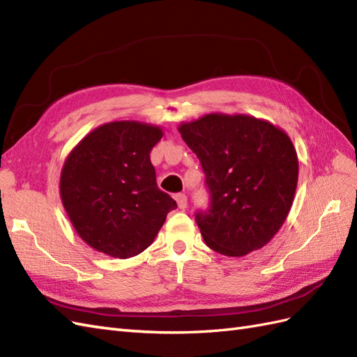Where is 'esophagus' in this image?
<instances>
[{
  "mask_svg": "<svg viewBox=\"0 0 357 357\" xmlns=\"http://www.w3.org/2000/svg\"><path fill=\"white\" fill-rule=\"evenodd\" d=\"M174 198H176V201H177L178 208L185 210V208L188 207V197H186L185 194H177Z\"/></svg>",
  "mask_w": 357,
  "mask_h": 357,
  "instance_id": "34e87169",
  "label": "esophagus"
}]
</instances>
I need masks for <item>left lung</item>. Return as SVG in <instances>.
Wrapping results in <instances>:
<instances>
[{
	"label": "left lung",
	"mask_w": 357,
	"mask_h": 357,
	"mask_svg": "<svg viewBox=\"0 0 357 357\" xmlns=\"http://www.w3.org/2000/svg\"><path fill=\"white\" fill-rule=\"evenodd\" d=\"M178 132L210 190V208L195 218L206 245L227 257L266 246L296 194L298 159L290 137L267 120L220 112L181 123Z\"/></svg>",
	"instance_id": "left-lung-1"
}]
</instances>
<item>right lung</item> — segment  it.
I'll return each instance as SVG.
<instances>
[{
  "label": "right lung",
  "instance_id": "add662e5",
  "mask_svg": "<svg viewBox=\"0 0 357 357\" xmlns=\"http://www.w3.org/2000/svg\"><path fill=\"white\" fill-rule=\"evenodd\" d=\"M163 137L155 124L124 120L91 130L67 156L60 195L84 242L114 258L147 249L177 202L160 190L150 153Z\"/></svg>",
  "mask_w": 357,
  "mask_h": 357
}]
</instances>
